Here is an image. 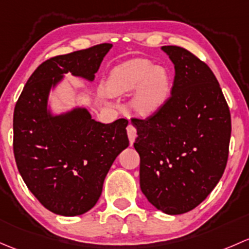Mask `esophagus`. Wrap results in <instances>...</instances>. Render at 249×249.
<instances>
[{
	"mask_svg": "<svg viewBox=\"0 0 249 249\" xmlns=\"http://www.w3.org/2000/svg\"><path fill=\"white\" fill-rule=\"evenodd\" d=\"M127 134H128V139H129L130 145H133V142H134L135 138H137V129H135L134 125H133V124H128Z\"/></svg>",
	"mask_w": 249,
	"mask_h": 249,
	"instance_id": "esophagus-1",
	"label": "esophagus"
}]
</instances>
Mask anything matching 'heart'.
<instances>
[{
    "label": "heart",
    "instance_id": "1",
    "mask_svg": "<svg viewBox=\"0 0 249 249\" xmlns=\"http://www.w3.org/2000/svg\"><path fill=\"white\" fill-rule=\"evenodd\" d=\"M107 89L114 96L133 92V110L142 116L160 111L169 101L173 89V76L162 66H155L143 58L125 61L110 71Z\"/></svg>",
    "mask_w": 249,
    "mask_h": 249
}]
</instances>
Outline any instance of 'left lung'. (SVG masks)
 <instances>
[{"mask_svg":"<svg viewBox=\"0 0 249 249\" xmlns=\"http://www.w3.org/2000/svg\"><path fill=\"white\" fill-rule=\"evenodd\" d=\"M175 67L171 96L146 120L133 119L140 188L157 210L182 214L217 186L228 160L231 119L216 76L180 47H162Z\"/></svg>","mask_w":249,"mask_h":249,"instance_id":"left-lung-1","label":"left lung"}]
</instances>
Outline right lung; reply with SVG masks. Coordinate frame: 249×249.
<instances>
[{
    "label": "right lung",
    "mask_w": 249,
    "mask_h": 249,
    "mask_svg": "<svg viewBox=\"0 0 249 249\" xmlns=\"http://www.w3.org/2000/svg\"><path fill=\"white\" fill-rule=\"evenodd\" d=\"M111 48L104 43L47 60L30 76L15 106L18 170L40 204L60 216H80L97 204L107 171L129 145L125 119L101 124L86 107L56 112L50 101L66 74L92 83Z\"/></svg>",
    "instance_id": "right-lung-1"
}]
</instances>
